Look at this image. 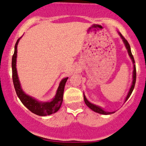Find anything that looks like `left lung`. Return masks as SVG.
Listing matches in <instances>:
<instances>
[{"mask_svg":"<svg viewBox=\"0 0 146 146\" xmlns=\"http://www.w3.org/2000/svg\"><path fill=\"white\" fill-rule=\"evenodd\" d=\"M119 35L120 36V37L122 38V39H123L124 43H125V46H126V48H127V51H128V53H129V56H130L131 59H132L133 61V63L134 66H133V68H134V70H133V82H132V85H131V87L130 88V90H129V92L128 93V95H127V98H126V100H125V102L127 101L128 99L129 98V97L131 96V93H132L134 89V87H135V82H136V67H135V59H134V57L132 55V53H131V47H130V45H129L128 41H127L126 39L125 38V37L123 36V35H121V34L119 33ZM84 102H85L86 105H87L88 107L90 109H91L92 110H93L95 112L97 113H99V114H105V115H108V114H110L111 113H114V111H113V112H108V111H104V110H102V108H101L100 107H99L98 106H95L94 104L90 103L87 100V98H85V96H84Z\"/></svg>","mask_w":146,"mask_h":146,"instance_id":"8db88e82","label":"left lung"}]
</instances>
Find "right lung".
I'll return each instance as SVG.
<instances>
[{"instance_id": "right-lung-1", "label": "right lung", "mask_w": 146, "mask_h": 146, "mask_svg": "<svg viewBox=\"0 0 146 146\" xmlns=\"http://www.w3.org/2000/svg\"><path fill=\"white\" fill-rule=\"evenodd\" d=\"M17 39L15 45V51L12 57V78L13 82L14 87H15V92L19 100L23 105L31 111L34 114L38 115V116H47L56 112L60 108L63 102V96H64V87L66 82L68 78H64L61 81L57 93L55 95V98L50 102H39L32 97L28 96L25 94L20 87L19 79H18L17 69H16V57H17V44L19 42V39Z\"/></svg>"}]
</instances>
